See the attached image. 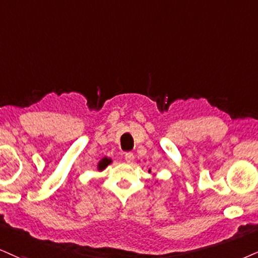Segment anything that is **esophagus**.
Returning a JSON list of instances; mask_svg holds the SVG:
<instances>
[{
  "label": "esophagus",
  "mask_w": 258,
  "mask_h": 258,
  "mask_svg": "<svg viewBox=\"0 0 258 258\" xmlns=\"http://www.w3.org/2000/svg\"><path fill=\"white\" fill-rule=\"evenodd\" d=\"M124 158H125V161L128 164H133L134 163V159H135V157H134V154L133 153H125V155H124Z\"/></svg>",
  "instance_id": "obj_1"
}]
</instances>
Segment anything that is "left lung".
<instances>
[{
	"mask_svg": "<svg viewBox=\"0 0 258 258\" xmlns=\"http://www.w3.org/2000/svg\"><path fill=\"white\" fill-rule=\"evenodd\" d=\"M149 172H151V170H149Z\"/></svg>",
	"mask_w": 258,
	"mask_h": 258,
	"instance_id": "left-lung-1",
	"label": "left lung"
}]
</instances>
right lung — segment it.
<instances>
[{
	"label": "right lung",
	"mask_w": 258,
	"mask_h": 258,
	"mask_svg": "<svg viewBox=\"0 0 258 258\" xmlns=\"http://www.w3.org/2000/svg\"><path fill=\"white\" fill-rule=\"evenodd\" d=\"M111 163H112V160H111L110 158H107V157L101 158L99 160V163H98V165H97V170L99 171V172H101V171H104L105 168L109 166Z\"/></svg>",
	"instance_id": "1"
}]
</instances>
